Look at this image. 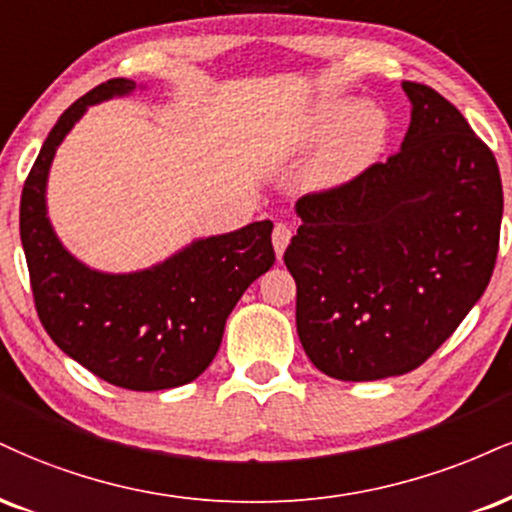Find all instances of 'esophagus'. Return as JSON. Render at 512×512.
<instances>
[{
    "instance_id": "esophagus-1",
    "label": "esophagus",
    "mask_w": 512,
    "mask_h": 512,
    "mask_svg": "<svg viewBox=\"0 0 512 512\" xmlns=\"http://www.w3.org/2000/svg\"><path fill=\"white\" fill-rule=\"evenodd\" d=\"M291 236H293L291 226H286V224H276V226H274L272 243H274V252H276V257H279V260H281L283 250H286L288 243H291Z\"/></svg>"
}]
</instances>
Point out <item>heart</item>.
Masks as SVG:
<instances>
[{"mask_svg":"<svg viewBox=\"0 0 512 512\" xmlns=\"http://www.w3.org/2000/svg\"><path fill=\"white\" fill-rule=\"evenodd\" d=\"M389 135V112L379 102L324 97L276 135L267 155L274 162H288L322 145L305 166L303 183L312 193H331L367 174L384 155Z\"/></svg>","mask_w":512,"mask_h":512,"instance_id":"1","label":"heart"}]
</instances>
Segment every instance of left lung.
<instances>
[{"label":"left lung","mask_w":512,"mask_h":512,"mask_svg":"<svg viewBox=\"0 0 512 512\" xmlns=\"http://www.w3.org/2000/svg\"><path fill=\"white\" fill-rule=\"evenodd\" d=\"M400 152L341 190L295 202L283 262L295 324L326 377L377 381L417 369L458 329L494 274L503 186L494 152L446 97L403 80Z\"/></svg>","instance_id":"left-lung-1"}]
</instances>
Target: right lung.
Returning <instances> with one entry per match:
<instances>
[{"instance_id": "add662e5", "label": "right lung", "mask_w": 512, "mask_h": 512, "mask_svg": "<svg viewBox=\"0 0 512 512\" xmlns=\"http://www.w3.org/2000/svg\"><path fill=\"white\" fill-rule=\"evenodd\" d=\"M135 80L92 88L49 131L21 195V243L45 331L95 377L128 391H164L200 377L214 360L240 295L274 264L269 219L183 250L131 274L90 269L61 245L47 217L49 166L92 104L126 97Z\"/></svg>"}]
</instances>
